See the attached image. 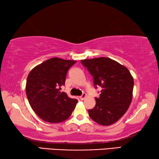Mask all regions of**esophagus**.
Masks as SVG:
<instances>
[{
	"instance_id": "34e87169",
	"label": "esophagus",
	"mask_w": 159,
	"mask_h": 159,
	"mask_svg": "<svg viewBox=\"0 0 159 159\" xmlns=\"http://www.w3.org/2000/svg\"><path fill=\"white\" fill-rule=\"evenodd\" d=\"M86 97H87V94L83 93L82 96H80V100H82V101H83V100H84L86 98Z\"/></svg>"
}]
</instances>
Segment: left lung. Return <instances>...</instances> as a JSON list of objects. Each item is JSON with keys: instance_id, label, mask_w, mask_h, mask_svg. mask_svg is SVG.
Segmentation results:
<instances>
[{"instance_id": "left-lung-1", "label": "left lung", "mask_w": 159, "mask_h": 159, "mask_svg": "<svg viewBox=\"0 0 159 159\" xmlns=\"http://www.w3.org/2000/svg\"><path fill=\"white\" fill-rule=\"evenodd\" d=\"M81 63L93 76L95 87H102L89 115L102 126L113 124L126 113L131 102L134 84L131 74L126 67L109 58L84 59Z\"/></svg>"}]
</instances>
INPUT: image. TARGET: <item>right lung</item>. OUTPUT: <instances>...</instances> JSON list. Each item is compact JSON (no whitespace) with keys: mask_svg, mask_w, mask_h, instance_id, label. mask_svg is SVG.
Masks as SVG:
<instances>
[{"mask_svg":"<svg viewBox=\"0 0 159 159\" xmlns=\"http://www.w3.org/2000/svg\"><path fill=\"white\" fill-rule=\"evenodd\" d=\"M76 61L52 58L39 64L28 75L26 93L29 104L39 117L52 124L60 123L71 115L77 100L61 92L67 72Z\"/></svg>","mask_w":159,"mask_h":159,"instance_id":"right-lung-1","label":"right lung"}]
</instances>
